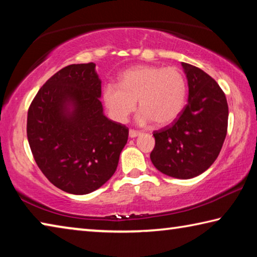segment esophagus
Returning a JSON list of instances; mask_svg holds the SVG:
<instances>
[{
  "mask_svg": "<svg viewBox=\"0 0 257 257\" xmlns=\"http://www.w3.org/2000/svg\"><path fill=\"white\" fill-rule=\"evenodd\" d=\"M141 135V132H137V130H134V129H130L129 130V137L130 138H136L137 136Z\"/></svg>",
  "mask_w": 257,
  "mask_h": 257,
  "instance_id": "1",
  "label": "esophagus"
}]
</instances>
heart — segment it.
Masks as SVG:
<instances>
[{
    "label": "heart",
    "instance_id": "b5f03b06",
    "mask_svg": "<svg viewBox=\"0 0 257 257\" xmlns=\"http://www.w3.org/2000/svg\"><path fill=\"white\" fill-rule=\"evenodd\" d=\"M103 102L113 120L125 122L138 105L136 121L142 125L155 121L172 123L186 104L187 82L176 67L136 66L120 75V82H107L102 89Z\"/></svg>",
    "mask_w": 257,
    "mask_h": 257
}]
</instances>
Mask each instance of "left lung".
Wrapping results in <instances>:
<instances>
[{
    "label": "left lung",
    "mask_w": 257,
    "mask_h": 257,
    "mask_svg": "<svg viewBox=\"0 0 257 257\" xmlns=\"http://www.w3.org/2000/svg\"><path fill=\"white\" fill-rule=\"evenodd\" d=\"M188 82V103L173 121L154 132L151 161L160 172L177 179H190L214 163L228 128L225 95L212 77L181 62Z\"/></svg>",
    "instance_id": "8db88e82"
}]
</instances>
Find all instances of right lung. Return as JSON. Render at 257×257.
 <instances>
[{
  "mask_svg": "<svg viewBox=\"0 0 257 257\" xmlns=\"http://www.w3.org/2000/svg\"><path fill=\"white\" fill-rule=\"evenodd\" d=\"M96 64L64 67L38 90L27 137L38 168L55 187L86 195L114 175L129 130L104 115Z\"/></svg>",
  "mask_w": 257,
  "mask_h": 257,
  "instance_id": "1",
  "label": "right lung"
}]
</instances>
